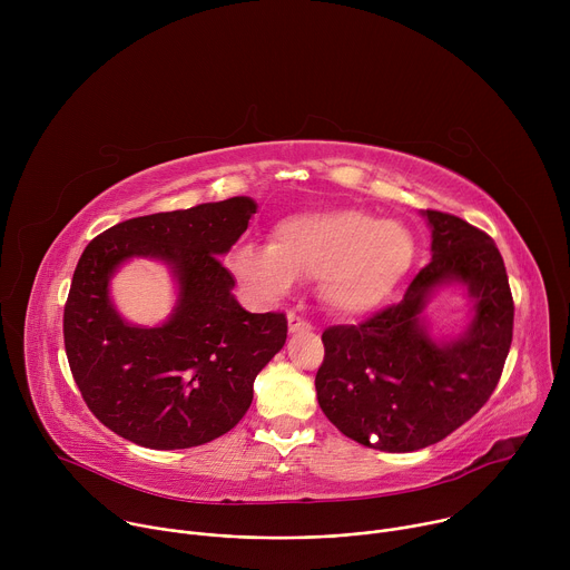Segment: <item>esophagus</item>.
Wrapping results in <instances>:
<instances>
[{"label":"esophagus","mask_w":570,"mask_h":570,"mask_svg":"<svg viewBox=\"0 0 570 570\" xmlns=\"http://www.w3.org/2000/svg\"><path fill=\"white\" fill-rule=\"evenodd\" d=\"M311 330V322H306L304 317H299L297 313H288V332H308Z\"/></svg>","instance_id":"obj_1"}]
</instances>
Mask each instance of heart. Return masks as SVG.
Returning a JSON list of instances; mask_svg holds the SVG:
<instances>
[{
	"instance_id": "heart-1",
	"label": "heart",
	"mask_w": 570,
	"mask_h": 570,
	"mask_svg": "<svg viewBox=\"0 0 570 570\" xmlns=\"http://www.w3.org/2000/svg\"><path fill=\"white\" fill-rule=\"evenodd\" d=\"M417 243L409 225L361 207H322L275 223L271 246H240L236 277L266 299L284 297L297 279L317 282L336 315L374 311L409 275Z\"/></svg>"
}]
</instances>
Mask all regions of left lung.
Returning <instances> with one entry per match:
<instances>
[{"mask_svg": "<svg viewBox=\"0 0 570 570\" xmlns=\"http://www.w3.org/2000/svg\"><path fill=\"white\" fill-rule=\"evenodd\" d=\"M422 216L431 225V264L399 304L324 332L315 374L327 420L354 442L390 453L431 446L469 422L492 396L512 345L514 302L492 236L453 214ZM449 283L468 286L474 315L458 340L435 342L423 308Z\"/></svg>", "mask_w": 570, "mask_h": 570, "instance_id": "obj_1", "label": "left lung"}]
</instances>
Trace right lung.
<instances>
[{
	"mask_svg": "<svg viewBox=\"0 0 570 570\" xmlns=\"http://www.w3.org/2000/svg\"><path fill=\"white\" fill-rule=\"evenodd\" d=\"M257 203L234 196L191 209L124 220L83 250L62 315L73 381L95 417L146 449H189L234 429L253 403V383L284 347V313H250L232 295L218 257L248 229ZM132 256L167 263L179 282L173 317L128 325L109 299V279Z\"/></svg>",
	"mask_w": 570,
	"mask_h": 570,
	"instance_id": "right-lung-1",
	"label": "right lung"
}]
</instances>
